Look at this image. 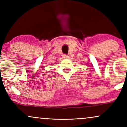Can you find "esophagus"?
Wrapping results in <instances>:
<instances>
[{"instance_id": "1", "label": "esophagus", "mask_w": 127, "mask_h": 127, "mask_svg": "<svg viewBox=\"0 0 127 127\" xmlns=\"http://www.w3.org/2000/svg\"><path fill=\"white\" fill-rule=\"evenodd\" d=\"M63 56V58H64V59H67V58H68V55L67 54H64Z\"/></svg>"}]
</instances>
